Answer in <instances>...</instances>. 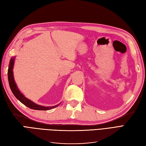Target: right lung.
<instances>
[{"label": "right lung", "mask_w": 146, "mask_h": 146, "mask_svg": "<svg viewBox=\"0 0 146 146\" xmlns=\"http://www.w3.org/2000/svg\"><path fill=\"white\" fill-rule=\"evenodd\" d=\"M15 61V57H12L10 61L9 66H8V82H9V85L10 89L13 92V94L16 98L18 99L21 103H23L27 107L36 110H49L52 108H54L56 107H58L59 105H57L56 106H53V107H43L37 105L33 102L32 101L29 100L27 98H26L21 93L19 90L17 88L16 83L14 80V77H13V64H14Z\"/></svg>", "instance_id": "right-lung-1"}]
</instances>
